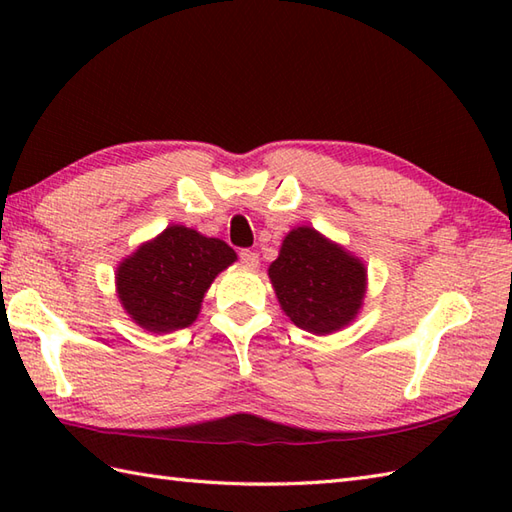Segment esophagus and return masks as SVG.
I'll use <instances>...</instances> for the list:
<instances>
[{
  "label": "esophagus",
  "instance_id": "esophagus-1",
  "mask_svg": "<svg viewBox=\"0 0 512 512\" xmlns=\"http://www.w3.org/2000/svg\"><path fill=\"white\" fill-rule=\"evenodd\" d=\"M239 259H242V264L248 266V268H255L259 264V255L255 253V250H250V248L239 250Z\"/></svg>",
  "mask_w": 512,
  "mask_h": 512
}]
</instances>
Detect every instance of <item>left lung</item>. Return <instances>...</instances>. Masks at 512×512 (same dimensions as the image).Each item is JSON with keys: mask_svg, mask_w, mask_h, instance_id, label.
I'll use <instances>...</instances> for the list:
<instances>
[{"mask_svg": "<svg viewBox=\"0 0 512 512\" xmlns=\"http://www.w3.org/2000/svg\"><path fill=\"white\" fill-rule=\"evenodd\" d=\"M268 275L290 321L312 334L341 330L363 303L365 266L308 226L286 235Z\"/></svg>", "mask_w": 512, "mask_h": 512, "instance_id": "1", "label": "left lung"}]
</instances>
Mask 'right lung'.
<instances>
[{"label":"right lung","mask_w":512,"mask_h":512,"mask_svg":"<svg viewBox=\"0 0 512 512\" xmlns=\"http://www.w3.org/2000/svg\"><path fill=\"white\" fill-rule=\"evenodd\" d=\"M235 259V250L222 239L169 226L118 266V297L140 328H187L198 317L211 281Z\"/></svg>","instance_id":"1"}]
</instances>
